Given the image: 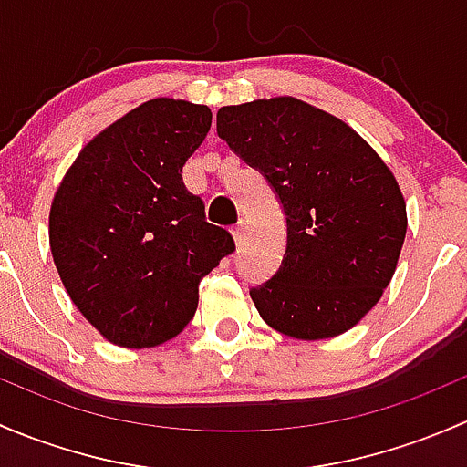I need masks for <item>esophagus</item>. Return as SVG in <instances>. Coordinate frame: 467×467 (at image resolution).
<instances>
[{"label": "esophagus", "instance_id": "obj_1", "mask_svg": "<svg viewBox=\"0 0 467 467\" xmlns=\"http://www.w3.org/2000/svg\"><path fill=\"white\" fill-rule=\"evenodd\" d=\"M244 234H246V233H244V221H239V223L234 225V228H233V237H234V242L242 244V242H244Z\"/></svg>", "mask_w": 467, "mask_h": 467}]
</instances>
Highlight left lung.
Masks as SVG:
<instances>
[{"label": "left lung", "instance_id": "8db88e82", "mask_svg": "<svg viewBox=\"0 0 467 467\" xmlns=\"http://www.w3.org/2000/svg\"><path fill=\"white\" fill-rule=\"evenodd\" d=\"M216 133L266 178L286 219L280 268L251 289L260 317L303 341L348 332L378 305L407 234L390 169L350 126L294 97L221 108Z\"/></svg>", "mask_w": 467, "mask_h": 467}]
</instances>
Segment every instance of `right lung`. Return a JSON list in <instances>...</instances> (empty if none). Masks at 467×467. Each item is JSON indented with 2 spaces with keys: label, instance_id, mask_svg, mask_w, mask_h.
<instances>
[{
  "label": "right lung",
  "instance_id": "add662e5",
  "mask_svg": "<svg viewBox=\"0 0 467 467\" xmlns=\"http://www.w3.org/2000/svg\"><path fill=\"white\" fill-rule=\"evenodd\" d=\"M207 106L153 99L78 153L54 196L49 244L78 312L110 343L153 348L194 318L201 280L234 253L182 182Z\"/></svg>",
  "mask_w": 467,
  "mask_h": 467
}]
</instances>
